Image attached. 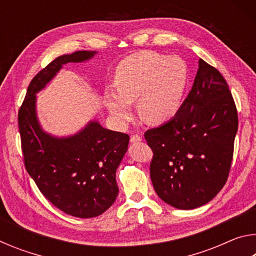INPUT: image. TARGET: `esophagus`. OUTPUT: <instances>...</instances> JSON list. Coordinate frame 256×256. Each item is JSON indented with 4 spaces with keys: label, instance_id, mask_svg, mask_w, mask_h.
Returning a JSON list of instances; mask_svg holds the SVG:
<instances>
[{
    "label": "esophagus",
    "instance_id": "obj_1",
    "mask_svg": "<svg viewBox=\"0 0 256 256\" xmlns=\"http://www.w3.org/2000/svg\"><path fill=\"white\" fill-rule=\"evenodd\" d=\"M142 140V138L138 136V134H133V136H131V138H130V141H131V144H136V142H140Z\"/></svg>",
    "mask_w": 256,
    "mask_h": 256
}]
</instances>
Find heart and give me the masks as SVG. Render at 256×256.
<instances>
[{
  "mask_svg": "<svg viewBox=\"0 0 256 256\" xmlns=\"http://www.w3.org/2000/svg\"><path fill=\"white\" fill-rule=\"evenodd\" d=\"M188 66L176 56L141 52L120 60L115 72V90H108L105 104L118 124L130 120V104L136 100L138 118L162 124L177 114L188 84Z\"/></svg>",
  "mask_w": 256,
  "mask_h": 256,
  "instance_id": "heart-1",
  "label": "heart"
}]
</instances>
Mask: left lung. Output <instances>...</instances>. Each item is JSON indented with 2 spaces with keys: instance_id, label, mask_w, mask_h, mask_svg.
<instances>
[{
  "instance_id": "8db88e82",
  "label": "left lung",
  "mask_w": 256,
  "mask_h": 256,
  "mask_svg": "<svg viewBox=\"0 0 256 256\" xmlns=\"http://www.w3.org/2000/svg\"><path fill=\"white\" fill-rule=\"evenodd\" d=\"M237 128L226 80L200 58L192 89L177 114L144 132L154 152L150 177L158 196L182 210L211 201L227 182Z\"/></svg>"
}]
</instances>
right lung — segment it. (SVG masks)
<instances>
[{
    "mask_svg": "<svg viewBox=\"0 0 256 256\" xmlns=\"http://www.w3.org/2000/svg\"><path fill=\"white\" fill-rule=\"evenodd\" d=\"M96 52L78 50L62 55L42 68L29 84L18 112L24 166L47 200L78 218L105 212L118 194L116 170L128 150L130 136L102 128L96 120L68 138L42 131L36 116V94L63 64L84 62Z\"/></svg>",
    "mask_w": 256,
    "mask_h": 256,
    "instance_id": "obj_1",
    "label": "right lung"
}]
</instances>
